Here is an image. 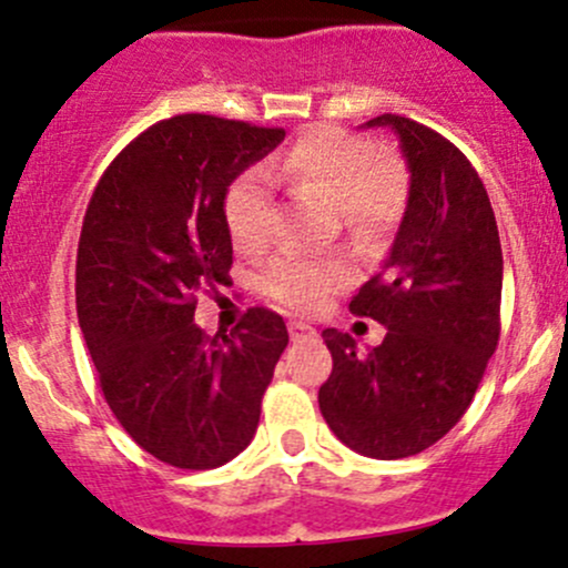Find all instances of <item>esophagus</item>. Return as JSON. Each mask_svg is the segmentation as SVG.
Listing matches in <instances>:
<instances>
[{
  "mask_svg": "<svg viewBox=\"0 0 568 568\" xmlns=\"http://www.w3.org/2000/svg\"><path fill=\"white\" fill-rule=\"evenodd\" d=\"M288 332L294 341H311V337H316V329L311 324H305V321H291Z\"/></svg>",
  "mask_w": 568,
  "mask_h": 568,
  "instance_id": "esophagus-1",
  "label": "esophagus"
}]
</instances>
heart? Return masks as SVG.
<instances>
[{
    "instance_id": "b5f03b06",
    "label": "heart",
    "mask_w": 568,
    "mask_h": 568,
    "mask_svg": "<svg viewBox=\"0 0 568 568\" xmlns=\"http://www.w3.org/2000/svg\"><path fill=\"white\" fill-rule=\"evenodd\" d=\"M263 175L291 192L313 189L335 200L343 227L359 244H376L395 231L409 200V175L390 153L335 125L307 129L288 151L263 164ZM244 173L225 194V222L242 252H261L274 239V203L266 181ZM352 268L341 255H280L263 274V288L283 307L316 313L343 285Z\"/></svg>"
}]
</instances>
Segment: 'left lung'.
Segmentation results:
<instances>
[{
  "mask_svg": "<svg viewBox=\"0 0 568 568\" xmlns=\"http://www.w3.org/2000/svg\"><path fill=\"white\" fill-rule=\"evenodd\" d=\"M409 168V200L385 272L352 313L387 326L368 354L324 329L332 374L318 406L343 445L371 459H406L443 439L478 390L500 341L503 250L484 181L467 156L417 120L379 114Z\"/></svg>",
  "mask_w": 568,
  "mask_h": 568,
  "instance_id": "8db88e82",
  "label": "left lung"
}]
</instances>
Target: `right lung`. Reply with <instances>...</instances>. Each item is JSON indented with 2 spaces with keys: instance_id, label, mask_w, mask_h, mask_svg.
Wrapping results in <instances>:
<instances>
[{
  "instance_id": "right-lung-1",
  "label": "right lung",
  "mask_w": 568,
  "mask_h": 568,
  "mask_svg": "<svg viewBox=\"0 0 568 568\" xmlns=\"http://www.w3.org/2000/svg\"><path fill=\"white\" fill-rule=\"evenodd\" d=\"M283 136L214 114L159 120L114 156L84 214L77 313L101 390L125 434L173 467L214 469L247 448L288 346L266 307L231 332L194 324L200 291L231 280L227 186Z\"/></svg>"
}]
</instances>
